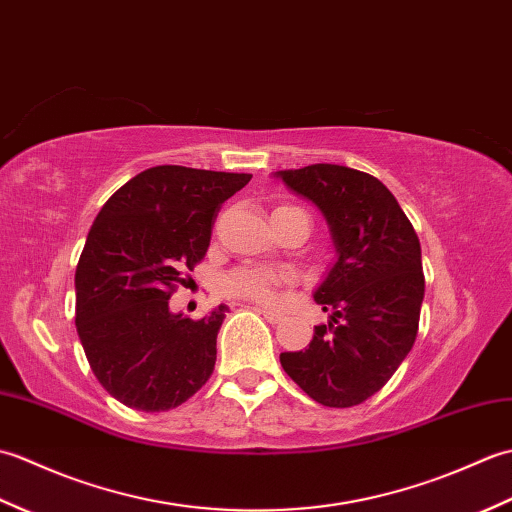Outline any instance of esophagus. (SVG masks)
Segmentation results:
<instances>
[{
    "instance_id": "34e87169",
    "label": "esophagus",
    "mask_w": 512,
    "mask_h": 512,
    "mask_svg": "<svg viewBox=\"0 0 512 512\" xmlns=\"http://www.w3.org/2000/svg\"><path fill=\"white\" fill-rule=\"evenodd\" d=\"M257 312L262 314V317H264L268 323H279V321H281V314H279V312H273V310H264V308H257Z\"/></svg>"
}]
</instances>
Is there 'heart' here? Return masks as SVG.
<instances>
[{
	"label": "heart",
	"mask_w": 512,
	"mask_h": 512,
	"mask_svg": "<svg viewBox=\"0 0 512 512\" xmlns=\"http://www.w3.org/2000/svg\"><path fill=\"white\" fill-rule=\"evenodd\" d=\"M288 281L286 273L268 268H237L224 279V290L233 297H242L259 306H277L281 299V286Z\"/></svg>",
	"instance_id": "1"
}]
</instances>
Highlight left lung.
Segmentation results:
<instances>
[{
	"instance_id": "1",
	"label": "left lung",
	"mask_w": 512,
	"mask_h": 512,
	"mask_svg": "<svg viewBox=\"0 0 512 512\" xmlns=\"http://www.w3.org/2000/svg\"><path fill=\"white\" fill-rule=\"evenodd\" d=\"M312 202L330 228L336 259L314 288L328 323L306 350L279 354L284 372L325 407H354L383 387L418 334L424 275L420 239L378 178L343 165L275 171Z\"/></svg>"
}]
</instances>
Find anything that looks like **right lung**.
<instances>
[{
	"instance_id": "right-lung-1",
	"label": "right lung",
	"mask_w": 512,
	"mask_h": 512,
	"mask_svg": "<svg viewBox=\"0 0 512 512\" xmlns=\"http://www.w3.org/2000/svg\"><path fill=\"white\" fill-rule=\"evenodd\" d=\"M250 173L160 165L125 182L90 228L76 266V332L99 383L123 405L167 411L215 367L226 306L200 321L169 310L206 255L222 202Z\"/></svg>"
}]
</instances>
